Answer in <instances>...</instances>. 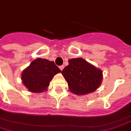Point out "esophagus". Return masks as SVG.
<instances>
[{"instance_id": "obj_1", "label": "esophagus", "mask_w": 131, "mask_h": 131, "mask_svg": "<svg viewBox=\"0 0 131 131\" xmlns=\"http://www.w3.org/2000/svg\"><path fill=\"white\" fill-rule=\"evenodd\" d=\"M64 65L60 66V69L61 70V71H62V70H63V69H64Z\"/></svg>"}]
</instances>
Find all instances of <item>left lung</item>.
I'll list each match as a JSON object with an SVG mask.
<instances>
[{"label":"left lung","instance_id":"left-lung-1","mask_svg":"<svg viewBox=\"0 0 131 131\" xmlns=\"http://www.w3.org/2000/svg\"><path fill=\"white\" fill-rule=\"evenodd\" d=\"M62 74L67 82L69 89L77 95L96 91L103 80V71L82 58H72Z\"/></svg>","mask_w":131,"mask_h":131}]
</instances>
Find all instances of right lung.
Segmentation results:
<instances>
[{"instance_id":"1","label":"right lung","mask_w":131,"mask_h":131,"mask_svg":"<svg viewBox=\"0 0 131 131\" xmlns=\"http://www.w3.org/2000/svg\"><path fill=\"white\" fill-rule=\"evenodd\" d=\"M60 72L53 61L37 58L21 72V82L28 91L41 93L47 90L49 82L55 75Z\"/></svg>"}]
</instances>
